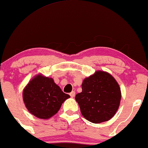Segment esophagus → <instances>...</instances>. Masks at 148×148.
<instances>
[{"instance_id": "34e87169", "label": "esophagus", "mask_w": 148, "mask_h": 148, "mask_svg": "<svg viewBox=\"0 0 148 148\" xmlns=\"http://www.w3.org/2000/svg\"><path fill=\"white\" fill-rule=\"evenodd\" d=\"M75 94H76V92H75L74 91H72V92H70V96L72 97V98H74V97L75 96Z\"/></svg>"}]
</instances>
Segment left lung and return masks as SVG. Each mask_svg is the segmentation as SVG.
<instances>
[{"label": "left lung", "instance_id": "8db88e82", "mask_svg": "<svg viewBox=\"0 0 148 148\" xmlns=\"http://www.w3.org/2000/svg\"><path fill=\"white\" fill-rule=\"evenodd\" d=\"M82 89L75 99L87 120L99 123L115 115L120 103L121 90L112 75L97 71L84 80Z\"/></svg>", "mask_w": 148, "mask_h": 148}]
</instances>
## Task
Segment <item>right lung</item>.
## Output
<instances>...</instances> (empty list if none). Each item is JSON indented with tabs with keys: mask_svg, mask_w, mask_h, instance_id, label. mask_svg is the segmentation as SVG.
<instances>
[{
	"mask_svg": "<svg viewBox=\"0 0 148 148\" xmlns=\"http://www.w3.org/2000/svg\"><path fill=\"white\" fill-rule=\"evenodd\" d=\"M52 78L38 75L30 81L23 91L26 108L37 118L48 119L56 114L62 103L70 98Z\"/></svg>",
	"mask_w": 148,
	"mask_h": 148,
	"instance_id": "obj_1",
	"label": "right lung"
}]
</instances>
